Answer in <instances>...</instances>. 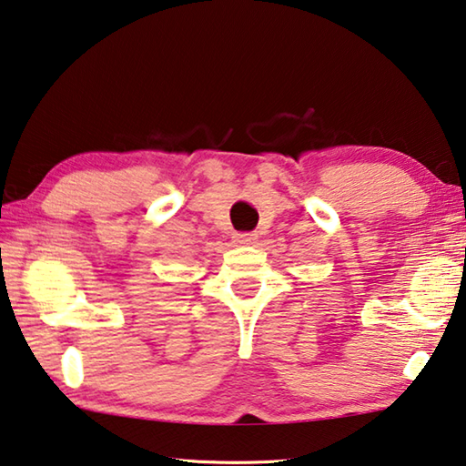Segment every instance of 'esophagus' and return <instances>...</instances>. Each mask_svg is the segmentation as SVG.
<instances>
[{
    "mask_svg": "<svg viewBox=\"0 0 466 466\" xmlns=\"http://www.w3.org/2000/svg\"><path fill=\"white\" fill-rule=\"evenodd\" d=\"M235 241L239 245H251L253 241H256V235H253V233H237Z\"/></svg>",
    "mask_w": 466,
    "mask_h": 466,
    "instance_id": "obj_1",
    "label": "esophagus"
}]
</instances>
